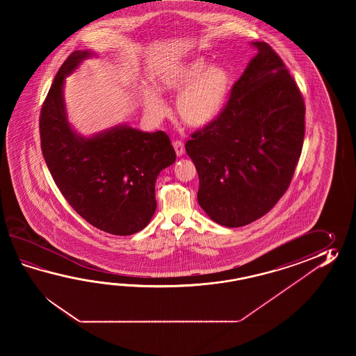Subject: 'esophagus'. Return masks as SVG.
<instances>
[{
    "label": "esophagus",
    "instance_id": "obj_1",
    "mask_svg": "<svg viewBox=\"0 0 356 356\" xmlns=\"http://www.w3.org/2000/svg\"><path fill=\"white\" fill-rule=\"evenodd\" d=\"M173 147H175V154L178 156H181L184 154V144L181 141H175L173 143Z\"/></svg>",
    "mask_w": 356,
    "mask_h": 356
}]
</instances>
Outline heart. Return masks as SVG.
<instances>
[{
    "mask_svg": "<svg viewBox=\"0 0 356 356\" xmlns=\"http://www.w3.org/2000/svg\"><path fill=\"white\" fill-rule=\"evenodd\" d=\"M155 83L161 92H179L177 112L181 121L191 127H204L222 112L233 86V76L224 66L209 65L202 57H195L161 70ZM143 102L146 112L155 118L167 113L164 100L155 91L145 90Z\"/></svg>",
    "mask_w": 356,
    "mask_h": 356,
    "instance_id": "obj_1",
    "label": "heart"
}]
</instances>
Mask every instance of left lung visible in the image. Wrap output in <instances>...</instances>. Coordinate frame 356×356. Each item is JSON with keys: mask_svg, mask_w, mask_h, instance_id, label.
Here are the masks:
<instances>
[{"mask_svg": "<svg viewBox=\"0 0 356 356\" xmlns=\"http://www.w3.org/2000/svg\"><path fill=\"white\" fill-rule=\"evenodd\" d=\"M250 44L257 54L222 112L186 143L200 178L198 204L227 227L262 218L284 196L305 131L304 99L280 56L265 42Z\"/></svg>", "mask_w": 356, "mask_h": 356, "instance_id": "obj_1", "label": "left lung"}]
</instances>
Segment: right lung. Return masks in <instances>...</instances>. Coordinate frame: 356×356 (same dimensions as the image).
<instances>
[{
	"label": "right lung",
	"instance_id": "obj_1",
	"mask_svg": "<svg viewBox=\"0 0 356 356\" xmlns=\"http://www.w3.org/2000/svg\"><path fill=\"white\" fill-rule=\"evenodd\" d=\"M92 54L75 51L54 77L39 118L42 152L60 193L83 219L109 234H135L156 210L155 181L175 163V152L163 131L123 124L83 137L71 129L65 77Z\"/></svg>",
	"mask_w": 356,
	"mask_h": 356
}]
</instances>
